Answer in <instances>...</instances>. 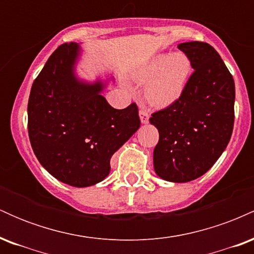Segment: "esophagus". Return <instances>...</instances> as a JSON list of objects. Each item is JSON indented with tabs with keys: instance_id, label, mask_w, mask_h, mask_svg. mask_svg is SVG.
Listing matches in <instances>:
<instances>
[{
	"instance_id": "34e87169",
	"label": "esophagus",
	"mask_w": 254,
	"mask_h": 254,
	"mask_svg": "<svg viewBox=\"0 0 254 254\" xmlns=\"http://www.w3.org/2000/svg\"><path fill=\"white\" fill-rule=\"evenodd\" d=\"M139 119H141L142 124H147L149 122V113L144 107H141V110H139Z\"/></svg>"
}]
</instances>
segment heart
Returning <instances> with one entry per match:
<instances>
[{
    "label": "heart",
    "mask_w": 254,
    "mask_h": 254,
    "mask_svg": "<svg viewBox=\"0 0 254 254\" xmlns=\"http://www.w3.org/2000/svg\"><path fill=\"white\" fill-rule=\"evenodd\" d=\"M191 72V62L183 52L160 54L132 74L138 84H147L145 98L151 106L166 109L182 97Z\"/></svg>",
    "instance_id": "heart-1"
}]
</instances>
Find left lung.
<instances>
[{
    "label": "left lung",
    "mask_w": 254,
    "mask_h": 254,
    "mask_svg": "<svg viewBox=\"0 0 254 254\" xmlns=\"http://www.w3.org/2000/svg\"><path fill=\"white\" fill-rule=\"evenodd\" d=\"M191 62L193 74L182 97L151 115L159 130L154 170L161 179L188 183L206 173L227 148L234 125L235 84L222 58L211 45H178Z\"/></svg>",
    "instance_id": "obj_1"
}]
</instances>
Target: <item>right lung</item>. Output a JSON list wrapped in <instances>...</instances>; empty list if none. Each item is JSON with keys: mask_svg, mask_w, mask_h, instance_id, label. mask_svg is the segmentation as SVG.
Wrapping results in <instances>:
<instances>
[{"mask_svg": "<svg viewBox=\"0 0 254 254\" xmlns=\"http://www.w3.org/2000/svg\"><path fill=\"white\" fill-rule=\"evenodd\" d=\"M81 46L61 45L32 84L28 136L38 161L52 177L75 188L103 182L113 154L141 127L131 104L116 110L101 93L112 80H82L76 74Z\"/></svg>", "mask_w": 254, "mask_h": 254, "instance_id": "add662e5", "label": "right lung"}]
</instances>
